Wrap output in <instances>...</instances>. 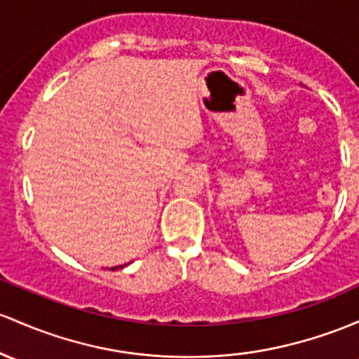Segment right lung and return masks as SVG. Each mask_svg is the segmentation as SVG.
<instances>
[{
    "label": "right lung",
    "instance_id": "obj_1",
    "mask_svg": "<svg viewBox=\"0 0 359 359\" xmlns=\"http://www.w3.org/2000/svg\"><path fill=\"white\" fill-rule=\"evenodd\" d=\"M126 266H128V264H122V266H116V267H110V269H112V271H116V269H122V267H126Z\"/></svg>",
    "mask_w": 359,
    "mask_h": 359
}]
</instances>
